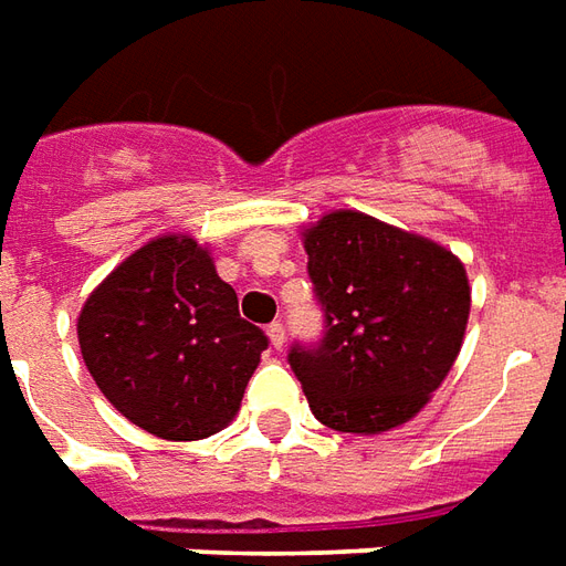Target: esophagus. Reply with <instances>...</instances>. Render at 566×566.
I'll return each mask as SVG.
<instances>
[{
	"mask_svg": "<svg viewBox=\"0 0 566 566\" xmlns=\"http://www.w3.org/2000/svg\"><path fill=\"white\" fill-rule=\"evenodd\" d=\"M266 334H270L272 349H282V346H284V327H282V324L272 322L270 327H266Z\"/></svg>",
	"mask_w": 566,
	"mask_h": 566,
	"instance_id": "34e87169",
	"label": "esophagus"
}]
</instances>
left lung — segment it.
I'll return each instance as SVG.
<instances>
[{
  "label": "left lung",
  "mask_w": 566,
  "mask_h": 566,
  "mask_svg": "<svg viewBox=\"0 0 566 566\" xmlns=\"http://www.w3.org/2000/svg\"><path fill=\"white\" fill-rule=\"evenodd\" d=\"M303 244L324 331L296 339L287 365L327 429L389 432L420 413L460 355L465 270L441 244L358 211L322 217Z\"/></svg>",
  "instance_id": "obj_1"
}]
</instances>
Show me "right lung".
Returning a JSON list of instances; mask_svg holds the SVG:
<instances>
[{
	"label": "right lung",
	"instance_id": "1",
	"mask_svg": "<svg viewBox=\"0 0 566 566\" xmlns=\"http://www.w3.org/2000/svg\"><path fill=\"white\" fill-rule=\"evenodd\" d=\"M78 346L122 417L168 441L220 432L270 337L187 235L144 244L88 296Z\"/></svg>",
	"mask_w": 566,
	"mask_h": 566
}]
</instances>
